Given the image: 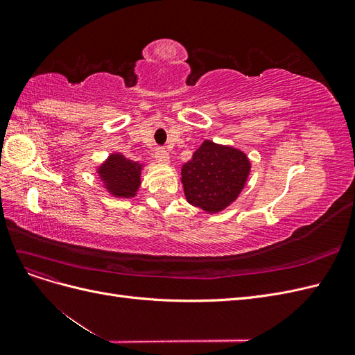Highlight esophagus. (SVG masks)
Segmentation results:
<instances>
[{
	"instance_id": "34e87169",
	"label": "esophagus",
	"mask_w": 355,
	"mask_h": 355,
	"mask_svg": "<svg viewBox=\"0 0 355 355\" xmlns=\"http://www.w3.org/2000/svg\"><path fill=\"white\" fill-rule=\"evenodd\" d=\"M155 159H157V163L163 164V166L168 164V161H170L168 153L166 151V149H163V148H158L157 151H155Z\"/></svg>"
}]
</instances>
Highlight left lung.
Masks as SVG:
<instances>
[{
	"label": "left lung",
	"instance_id": "1",
	"mask_svg": "<svg viewBox=\"0 0 355 355\" xmlns=\"http://www.w3.org/2000/svg\"><path fill=\"white\" fill-rule=\"evenodd\" d=\"M249 157L230 145L204 141L182 166L187 201L209 214L219 213L239 198L250 175Z\"/></svg>",
	"mask_w": 355,
	"mask_h": 355
}]
</instances>
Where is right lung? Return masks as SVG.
<instances>
[{"mask_svg": "<svg viewBox=\"0 0 355 355\" xmlns=\"http://www.w3.org/2000/svg\"><path fill=\"white\" fill-rule=\"evenodd\" d=\"M142 168L144 164L139 161L128 159L120 153H114L99 167H96V173L112 197L130 198L137 194L141 187Z\"/></svg>", "mask_w": 355, "mask_h": 355, "instance_id": "right-lung-1", "label": "right lung"}]
</instances>
